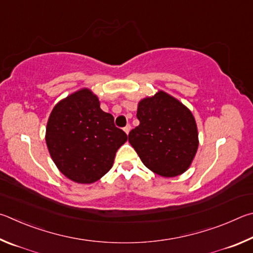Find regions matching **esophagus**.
<instances>
[{"label": "esophagus", "mask_w": 253, "mask_h": 253, "mask_svg": "<svg viewBox=\"0 0 253 253\" xmlns=\"http://www.w3.org/2000/svg\"><path fill=\"white\" fill-rule=\"evenodd\" d=\"M123 130H124V132H126V134H129V132H130V130H131V126H130V124H126V126L123 127Z\"/></svg>", "instance_id": "obj_1"}]
</instances>
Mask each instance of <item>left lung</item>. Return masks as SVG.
<instances>
[{"label": "left lung", "instance_id": "8db88e82", "mask_svg": "<svg viewBox=\"0 0 253 253\" xmlns=\"http://www.w3.org/2000/svg\"><path fill=\"white\" fill-rule=\"evenodd\" d=\"M140 124L129 133V142L143 165L161 176L172 178L188 169L196 156L197 123L188 108L160 91L140 101Z\"/></svg>", "mask_w": 253, "mask_h": 253}]
</instances>
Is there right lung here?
<instances>
[{
  "instance_id": "1",
  "label": "right lung",
  "mask_w": 253,
  "mask_h": 253,
  "mask_svg": "<svg viewBox=\"0 0 253 253\" xmlns=\"http://www.w3.org/2000/svg\"><path fill=\"white\" fill-rule=\"evenodd\" d=\"M45 140L51 158L66 178L93 183L112 168L127 136L115 126L113 115L101 110L96 95L83 88L54 106Z\"/></svg>"
}]
</instances>
